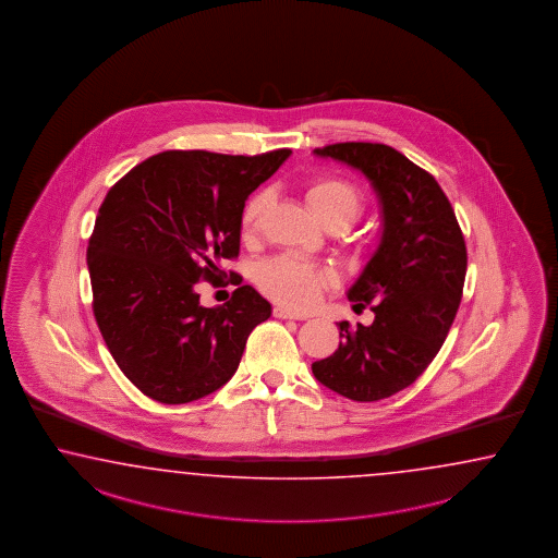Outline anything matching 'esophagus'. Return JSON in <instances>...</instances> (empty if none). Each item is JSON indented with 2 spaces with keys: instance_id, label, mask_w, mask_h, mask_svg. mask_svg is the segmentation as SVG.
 Listing matches in <instances>:
<instances>
[{
  "instance_id": "obj_1",
  "label": "esophagus",
  "mask_w": 558,
  "mask_h": 558,
  "mask_svg": "<svg viewBox=\"0 0 558 558\" xmlns=\"http://www.w3.org/2000/svg\"><path fill=\"white\" fill-rule=\"evenodd\" d=\"M274 316H276V318H292V320H304V318H306L304 314L294 313V311L284 308V306H276V308H274Z\"/></svg>"
}]
</instances>
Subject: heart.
I'll return each mask as SVG.
<instances>
[{"mask_svg": "<svg viewBox=\"0 0 558 558\" xmlns=\"http://www.w3.org/2000/svg\"><path fill=\"white\" fill-rule=\"evenodd\" d=\"M268 191L259 190L247 199L242 211L244 235H254L259 230V221L268 207ZM306 202L314 216L325 226L351 228L361 218L365 207V195L353 181L342 178H316L306 185ZM335 276L296 256H278L258 270V284L266 296L282 302L290 308L306 311L314 306Z\"/></svg>", "mask_w": 558, "mask_h": 558, "instance_id": "1", "label": "heart"}]
</instances>
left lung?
<instances>
[{
    "mask_svg": "<svg viewBox=\"0 0 558 558\" xmlns=\"http://www.w3.org/2000/svg\"><path fill=\"white\" fill-rule=\"evenodd\" d=\"M314 155L359 169L383 209L379 247L347 292L375 320L339 323V349L313 363L314 377L347 399L379 401L417 379L448 337L468 268L463 233L434 175L393 147L337 143Z\"/></svg>",
    "mask_w": 558,
    "mask_h": 558,
    "instance_id": "left-lung-1",
    "label": "left lung"
}]
</instances>
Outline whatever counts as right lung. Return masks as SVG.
Instances as JSON below:
<instances>
[{"label": "right lung", "instance_id": "right-lung-1", "mask_svg": "<svg viewBox=\"0 0 558 558\" xmlns=\"http://www.w3.org/2000/svg\"><path fill=\"white\" fill-rule=\"evenodd\" d=\"M290 153L165 150L107 193L86 250L93 311L112 359L150 399L179 405L218 391L270 318L252 286L214 308L195 286L218 282L221 262L238 258L245 199Z\"/></svg>", "mask_w": 558, "mask_h": 558}]
</instances>
